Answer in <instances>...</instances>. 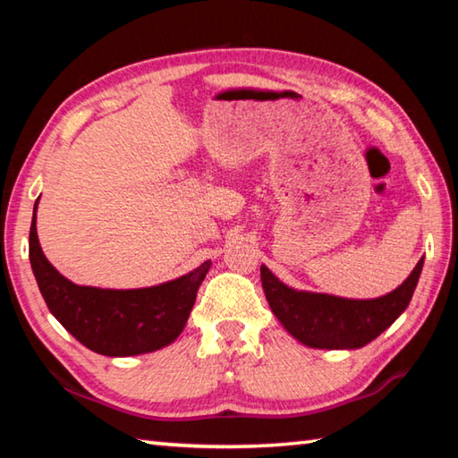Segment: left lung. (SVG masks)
<instances>
[{"label":"left lung","instance_id":"obj_1","mask_svg":"<svg viewBox=\"0 0 458 458\" xmlns=\"http://www.w3.org/2000/svg\"><path fill=\"white\" fill-rule=\"evenodd\" d=\"M424 259L398 289L377 299H344L335 294L297 291L262 265L260 281L270 309L294 339L317 350H358L404 313L412 299Z\"/></svg>","mask_w":458,"mask_h":458}]
</instances>
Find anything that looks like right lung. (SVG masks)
<instances>
[{"mask_svg":"<svg viewBox=\"0 0 458 458\" xmlns=\"http://www.w3.org/2000/svg\"><path fill=\"white\" fill-rule=\"evenodd\" d=\"M38 199L30 226V262L38 289L62 327L84 347L108 358L157 352L180 337L210 260L180 278L145 289L74 284L44 257L36 232Z\"/></svg>","mask_w":458,"mask_h":458,"instance_id":"1","label":"right lung"}]
</instances>
